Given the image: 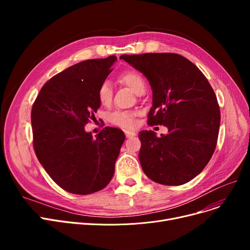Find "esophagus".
I'll return each mask as SVG.
<instances>
[{"instance_id": "1", "label": "esophagus", "mask_w": 250, "mask_h": 250, "mask_svg": "<svg viewBox=\"0 0 250 250\" xmlns=\"http://www.w3.org/2000/svg\"><path fill=\"white\" fill-rule=\"evenodd\" d=\"M137 136L136 132H134V130H125V137L126 138H132V137H135Z\"/></svg>"}]
</instances>
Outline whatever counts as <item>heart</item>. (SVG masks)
Masks as SVG:
<instances>
[{"label":"heart","mask_w":250,"mask_h":250,"mask_svg":"<svg viewBox=\"0 0 250 250\" xmlns=\"http://www.w3.org/2000/svg\"><path fill=\"white\" fill-rule=\"evenodd\" d=\"M121 84L132 89L136 94L142 95L146 91V81L136 71L123 72L117 78ZM97 98L103 106H108L113 99V88L108 81H103L97 89ZM137 112L133 110H115L108 115V122L123 128H133L136 125Z\"/></svg>","instance_id":"heart-1"}]
</instances>
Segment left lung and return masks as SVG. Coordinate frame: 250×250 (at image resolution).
<instances>
[{
    "label": "left lung",
    "mask_w": 250,
    "mask_h": 250,
    "mask_svg": "<svg viewBox=\"0 0 250 250\" xmlns=\"http://www.w3.org/2000/svg\"><path fill=\"white\" fill-rule=\"evenodd\" d=\"M153 90L149 125H165L166 136L139 133L143 171L164 186H181L199 175L217 146L221 113L215 92L194 63L172 52L123 55Z\"/></svg>",
    "instance_id": "obj_1"
}]
</instances>
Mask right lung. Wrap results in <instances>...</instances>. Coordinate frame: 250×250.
Returning <instances> with one entry per match:
<instances>
[{
    "instance_id": "obj_1",
    "label": "right lung",
    "mask_w": 250,
    "mask_h": 250,
    "mask_svg": "<svg viewBox=\"0 0 250 250\" xmlns=\"http://www.w3.org/2000/svg\"><path fill=\"white\" fill-rule=\"evenodd\" d=\"M115 56L87 60L42 86L31 110L33 148L47 174L65 191L90 194L106 187L125 142L123 130L106 126L94 139L85 125L100 107L99 85Z\"/></svg>"
}]
</instances>
